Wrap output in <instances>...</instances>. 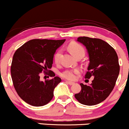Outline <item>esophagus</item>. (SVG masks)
<instances>
[{"label":"esophagus","mask_w":129,"mask_h":129,"mask_svg":"<svg viewBox=\"0 0 129 129\" xmlns=\"http://www.w3.org/2000/svg\"><path fill=\"white\" fill-rule=\"evenodd\" d=\"M66 82L67 84H69V85H73V84H75V83L74 82H70V81H66Z\"/></svg>","instance_id":"1"}]
</instances>
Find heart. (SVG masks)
<instances>
[{"label": "heart", "instance_id": "b5f03b06", "mask_svg": "<svg viewBox=\"0 0 129 129\" xmlns=\"http://www.w3.org/2000/svg\"><path fill=\"white\" fill-rule=\"evenodd\" d=\"M69 51L75 57L79 56H84L85 54V50L82 45L78 43L72 42L68 46ZM61 51H57L54 54V61L56 63H59L60 62V57ZM80 73V70L78 69H67L61 73V76L64 79L69 81H74L76 79V76Z\"/></svg>", "mask_w": 129, "mask_h": 129}]
</instances>
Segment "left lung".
Here are the masks:
<instances>
[{"mask_svg": "<svg viewBox=\"0 0 129 129\" xmlns=\"http://www.w3.org/2000/svg\"><path fill=\"white\" fill-rule=\"evenodd\" d=\"M78 42L86 47L90 63L85 78L94 79L90 85L80 84L81 90L75 94L78 102L86 106L101 103L113 90L119 73V65L116 51L103 40L88 37H79Z\"/></svg>", "mask_w": 129, "mask_h": 129, "instance_id": "left-lung-1", "label": "left lung"}]
</instances>
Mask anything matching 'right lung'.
Listing matches in <instances>:
<instances>
[{
	"label": "right lung",
	"instance_id": "1",
	"mask_svg": "<svg viewBox=\"0 0 129 129\" xmlns=\"http://www.w3.org/2000/svg\"><path fill=\"white\" fill-rule=\"evenodd\" d=\"M66 39H32L19 47L13 55L11 75L16 92L22 100L35 107L46 105L52 100L54 88L61 81L56 76L44 82L40 74L54 77L52 67L56 50Z\"/></svg>",
	"mask_w": 129,
	"mask_h": 129
}]
</instances>
